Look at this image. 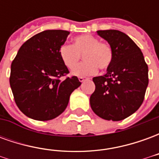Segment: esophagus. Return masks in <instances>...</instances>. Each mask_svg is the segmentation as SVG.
Instances as JSON below:
<instances>
[{"instance_id":"1","label":"esophagus","mask_w":159,"mask_h":159,"mask_svg":"<svg viewBox=\"0 0 159 159\" xmlns=\"http://www.w3.org/2000/svg\"><path fill=\"white\" fill-rule=\"evenodd\" d=\"M78 80H79L80 82H81V83H83V81H85V77H83V76H80V77H78Z\"/></svg>"}]
</instances>
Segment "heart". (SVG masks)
<instances>
[{
    "label": "heart",
    "instance_id": "obj_1",
    "mask_svg": "<svg viewBox=\"0 0 159 159\" xmlns=\"http://www.w3.org/2000/svg\"><path fill=\"white\" fill-rule=\"evenodd\" d=\"M63 64L70 70L74 69L83 55L84 62L72 70L75 76H88L96 73L98 68L107 70L113 60V51L111 46L91 35L76 36L73 44H63L59 49Z\"/></svg>",
    "mask_w": 159,
    "mask_h": 159
}]
</instances>
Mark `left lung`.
Here are the masks:
<instances>
[{
	"label": "left lung",
	"mask_w": 159,
	"mask_h": 159,
	"mask_svg": "<svg viewBox=\"0 0 159 159\" xmlns=\"http://www.w3.org/2000/svg\"><path fill=\"white\" fill-rule=\"evenodd\" d=\"M113 51L107 72L95 76V90L90 96L93 112L101 118L120 121L135 112L143 103L148 85V66L140 48L125 33L98 30Z\"/></svg>",
	"instance_id": "8db88e82"
}]
</instances>
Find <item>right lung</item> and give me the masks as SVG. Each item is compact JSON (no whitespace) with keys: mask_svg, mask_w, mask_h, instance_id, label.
<instances>
[{"mask_svg":"<svg viewBox=\"0 0 159 159\" xmlns=\"http://www.w3.org/2000/svg\"><path fill=\"white\" fill-rule=\"evenodd\" d=\"M69 34L61 30L38 33L20 47L12 60L9 81L13 98L19 110L32 119L48 121L59 116L81 85L75 76L59 80L69 73L59 54Z\"/></svg>","mask_w":159,"mask_h":159,"instance_id":"right-lung-1","label":"right lung"}]
</instances>
